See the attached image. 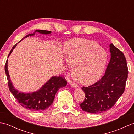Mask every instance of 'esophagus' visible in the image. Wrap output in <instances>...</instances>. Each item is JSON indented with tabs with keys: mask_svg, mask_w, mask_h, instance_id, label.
<instances>
[{
	"mask_svg": "<svg viewBox=\"0 0 134 134\" xmlns=\"http://www.w3.org/2000/svg\"><path fill=\"white\" fill-rule=\"evenodd\" d=\"M70 85H71V86L72 87H73V88H78V86L76 84H75V83H70Z\"/></svg>",
	"mask_w": 134,
	"mask_h": 134,
	"instance_id": "obj_1",
	"label": "esophagus"
}]
</instances>
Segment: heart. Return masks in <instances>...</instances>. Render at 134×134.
Masks as SVG:
<instances>
[{
    "label": "heart",
    "mask_w": 134,
    "mask_h": 134,
    "mask_svg": "<svg viewBox=\"0 0 134 134\" xmlns=\"http://www.w3.org/2000/svg\"><path fill=\"white\" fill-rule=\"evenodd\" d=\"M65 60L74 67L73 75L79 83L89 85L99 80L108 60V53L96 42L74 39L64 45Z\"/></svg>",
    "instance_id": "1"
}]
</instances>
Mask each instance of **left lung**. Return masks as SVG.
<instances>
[{"label":"left lung","instance_id":"obj_1","mask_svg":"<svg viewBox=\"0 0 134 134\" xmlns=\"http://www.w3.org/2000/svg\"><path fill=\"white\" fill-rule=\"evenodd\" d=\"M109 48L110 59L104 75L96 83L82 88L86 98L80 107L85 112L98 114L108 110L124 92L128 77L126 58L112 43Z\"/></svg>","mask_w":134,"mask_h":134}]
</instances>
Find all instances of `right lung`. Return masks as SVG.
<instances>
[{"label":"right lung","mask_w":134,"mask_h":134,"mask_svg":"<svg viewBox=\"0 0 134 134\" xmlns=\"http://www.w3.org/2000/svg\"><path fill=\"white\" fill-rule=\"evenodd\" d=\"M35 33L47 35H50L51 32L44 30H36L33 33H30L26 35L19 42L27 37L35 35ZM16 45H14L8 58L12 53L13 49L16 47ZM5 72L7 75L8 86L10 91L20 105L27 109L36 112L43 111L48 109L53 103L57 91L60 88L65 87L67 85V81H65V79L61 76H52L46 83L42 85L41 88L37 91L32 93L21 92L14 87L11 81L8 71V60H7L5 64Z\"/></svg>","instance_id":"1"}]
</instances>
